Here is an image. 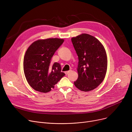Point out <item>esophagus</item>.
I'll return each mask as SVG.
<instances>
[{
  "mask_svg": "<svg viewBox=\"0 0 132 132\" xmlns=\"http://www.w3.org/2000/svg\"><path fill=\"white\" fill-rule=\"evenodd\" d=\"M71 71H72L71 70V71H66V72H65V73L67 75V74H68L69 73H70Z\"/></svg>",
  "mask_w": 132,
  "mask_h": 132,
  "instance_id": "1",
  "label": "esophagus"
}]
</instances>
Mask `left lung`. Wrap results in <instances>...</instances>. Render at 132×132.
<instances>
[{"label":"left lung","mask_w":132,"mask_h":132,"mask_svg":"<svg viewBox=\"0 0 132 132\" xmlns=\"http://www.w3.org/2000/svg\"><path fill=\"white\" fill-rule=\"evenodd\" d=\"M78 59V78L74 82L81 91L89 92L99 86L107 70V57L100 42L87 34L71 38Z\"/></svg>","instance_id":"8db88e82"}]
</instances>
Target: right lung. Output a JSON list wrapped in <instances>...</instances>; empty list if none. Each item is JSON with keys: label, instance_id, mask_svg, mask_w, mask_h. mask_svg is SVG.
<instances>
[{"label": "right lung", "instance_id": "right-lung-1", "mask_svg": "<svg viewBox=\"0 0 132 132\" xmlns=\"http://www.w3.org/2000/svg\"><path fill=\"white\" fill-rule=\"evenodd\" d=\"M64 40L48 38L34 42L25 53L23 70L29 85L36 91L47 93L65 75L58 62L51 64L54 53Z\"/></svg>", "mask_w": 132, "mask_h": 132}]
</instances>
